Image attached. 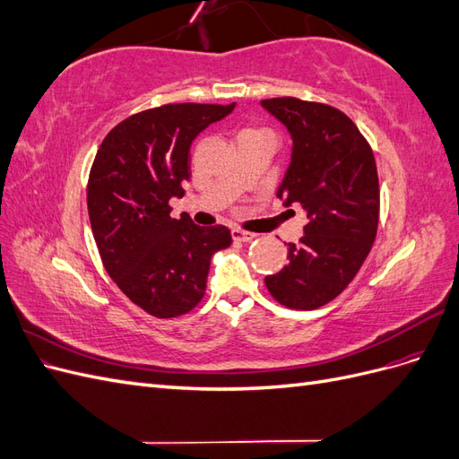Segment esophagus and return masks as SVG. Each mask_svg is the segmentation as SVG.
Here are the masks:
<instances>
[{
	"label": "esophagus",
	"mask_w": 459,
	"mask_h": 459,
	"mask_svg": "<svg viewBox=\"0 0 459 459\" xmlns=\"http://www.w3.org/2000/svg\"><path fill=\"white\" fill-rule=\"evenodd\" d=\"M231 238L235 239V241H241V243H248V241H253L256 235L255 233H248V231H243V230H231Z\"/></svg>",
	"instance_id": "esophagus-1"
}]
</instances>
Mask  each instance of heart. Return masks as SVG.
<instances>
[{
    "label": "heart",
    "instance_id": "heart-1",
    "mask_svg": "<svg viewBox=\"0 0 459 459\" xmlns=\"http://www.w3.org/2000/svg\"><path fill=\"white\" fill-rule=\"evenodd\" d=\"M256 134H268L266 130H260V128H255V126H247L241 130L239 137H245V135H256Z\"/></svg>",
    "mask_w": 459,
    "mask_h": 459
}]
</instances>
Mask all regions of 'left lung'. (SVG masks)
I'll return each mask as SVG.
<instances>
[{
  "label": "left lung",
  "mask_w": 459,
  "mask_h": 459,
  "mask_svg": "<svg viewBox=\"0 0 459 459\" xmlns=\"http://www.w3.org/2000/svg\"><path fill=\"white\" fill-rule=\"evenodd\" d=\"M293 137V157L277 197L308 216L289 264L266 283L290 310H316L349 287L368 258L379 224V178L373 151L342 110L297 97L264 100Z\"/></svg>",
  "instance_id": "8db88e82"
}]
</instances>
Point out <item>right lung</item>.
Returning <instances> with one entry per match:
<instances>
[{
	"mask_svg": "<svg viewBox=\"0 0 459 459\" xmlns=\"http://www.w3.org/2000/svg\"><path fill=\"white\" fill-rule=\"evenodd\" d=\"M231 105L169 103L142 110L110 130L88 179V212L103 266L147 314L166 319L191 312L204 297L211 258L231 245L226 226L170 218L184 197L191 142Z\"/></svg>",
	"mask_w": 459,
	"mask_h": 459,
	"instance_id": "obj_1",
	"label": "right lung"
}]
</instances>
